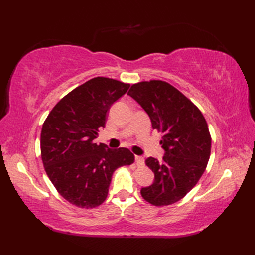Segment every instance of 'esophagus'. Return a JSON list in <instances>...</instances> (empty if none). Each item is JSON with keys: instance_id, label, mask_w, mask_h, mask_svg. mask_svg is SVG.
Returning a JSON list of instances; mask_svg holds the SVG:
<instances>
[{"instance_id": "1", "label": "esophagus", "mask_w": 255, "mask_h": 255, "mask_svg": "<svg viewBox=\"0 0 255 255\" xmlns=\"http://www.w3.org/2000/svg\"><path fill=\"white\" fill-rule=\"evenodd\" d=\"M134 160H136L137 165H143L144 164V158L141 155H136V156H134Z\"/></svg>"}]
</instances>
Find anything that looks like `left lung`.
<instances>
[{
	"mask_svg": "<svg viewBox=\"0 0 255 255\" xmlns=\"http://www.w3.org/2000/svg\"><path fill=\"white\" fill-rule=\"evenodd\" d=\"M128 95L147 112L152 128L163 133V159L145 160L154 182L140 193L153 206L174 204L196 185L207 166L211 149L207 122L191 100L165 81L132 84Z\"/></svg>",
	"mask_w": 255,
	"mask_h": 255,
	"instance_id": "1",
	"label": "left lung"
}]
</instances>
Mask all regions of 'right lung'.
I'll use <instances>...</instances> for the list:
<instances>
[{"instance_id": "obj_1", "label": "right lung", "mask_w": 255, "mask_h": 255, "mask_svg": "<svg viewBox=\"0 0 255 255\" xmlns=\"http://www.w3.org/2000/svg\"><path fill=\"white\" fill-rule=\"evenodd\" d=\"M129 86L110 78L91 79L62 97L42 125L45 171L58 193L77 207L89 209L104 203L113 173L133 163L130 150L94 142L111 106Z\"/></svg>"}]
</instances>
